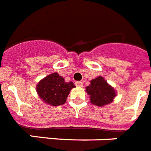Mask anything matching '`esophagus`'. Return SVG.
Segmentation results:
<instances>
[{"label":"esophagus","mask_w":151,"mask_h":151,"mask_svg":"<svg viewBox=\"0 0 151 151\" xmlns=\"http://www.w3.org/2000/svg\"><path fill=\"white\" fill-rule=\"evenodd\" d=\"M83 82H81V81H77V82H76V86H79V87H81V86H83Z\"/></svg>","instance_id":"obj_1"}]
</instances>
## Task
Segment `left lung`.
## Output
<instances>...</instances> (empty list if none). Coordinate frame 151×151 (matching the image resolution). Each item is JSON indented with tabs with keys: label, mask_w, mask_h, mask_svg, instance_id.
Returning a JSON list of instances; mask_svg holds the SVG:
<instances>
[{
	"label": "left lung",
	"mask_w": 151,
	"mask_h": 151,
	"mask_svg": "<svg viewBox=\"0 0 151 151\" xmlns=\"http://www.w3.org/2000/svg\"><path fill=\"white\" fill-rule=\"evenodd\" d=\"M86 92L90 96V103L99 107L112 103L117 96L116 90L102 76L90 80V84L86 87Z\"/></svg>",
	"instance_id": "8db88e82"
}]
</instances>
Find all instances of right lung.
Here are the masks:
<instances>
[{
	"instance_id": "obj_1",
	"label": "right lung",
	"mask_w": 151,
	"mask_h": 151,
	"mask_svg": "<svg viewBox=\"0 0 151 151\" xmlns=\"http://www.w3.org/2000/svg\"><path fill=\"white\" fill-rule=\"evenodd\" d=\"M76 87L72 82L65 81L58 72H53L42 79L36 86L40 98L51 106H59L65 103L72 88Z\"/></svg>"
}]
</instances>
